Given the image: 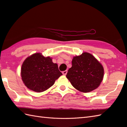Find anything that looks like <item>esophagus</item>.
I'll return each instance as SVG.
<instances>
[{"label": "esophagus", "instance_id": "34e87169", "mask_svg": "<svg viewBox=\"0 0 127 127\" xmlns=\"http://www.w3.org/2000/svg\"><path fill=\"white\" fill-rule=\"evenodd\" d=\"M62 73H63V75H65L66 74H67V70H64V71H62Z\"/></svg>", "mask_w": 127, "mask_h": 127}]
</instances>
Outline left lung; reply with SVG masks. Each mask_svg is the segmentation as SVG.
Wrapping results in <instances>:
<instances>
[{
	"label": "left lung",
	"instance_id": "1",
	"mask_svg": "<svg viewBox=\"0 0 127 127\" xmlns=\"http://www.w3.org/2000/svg\"><path fill=\"white\" fill-rule=\"evenodd\" d=\"M66 77L76 89L88 93L99 86L104 77L102 64L89 53L73 57Z\"/></svg>",
	"mask_w": 127,
	"mask_h": 127
}]
</instances>
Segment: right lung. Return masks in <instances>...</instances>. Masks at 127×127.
<instances>
[{"label": "right lung", "instance_id": "obj_1", "mask_svg": "<svg viewBox=\"0 0 127 127\" xmlns=\"http://www.w3.org/2000/svg\"><path fill=\"white\" fill-rule=\"evenodd\" d=\"M62 75L57 64L53 63L51 58L44 57L40 53L28 57L21 68L22 79L25 86L38 93L51 87Z\"/></svg>", "mask_w": 127, "mask_h": 127}]
</instances>
